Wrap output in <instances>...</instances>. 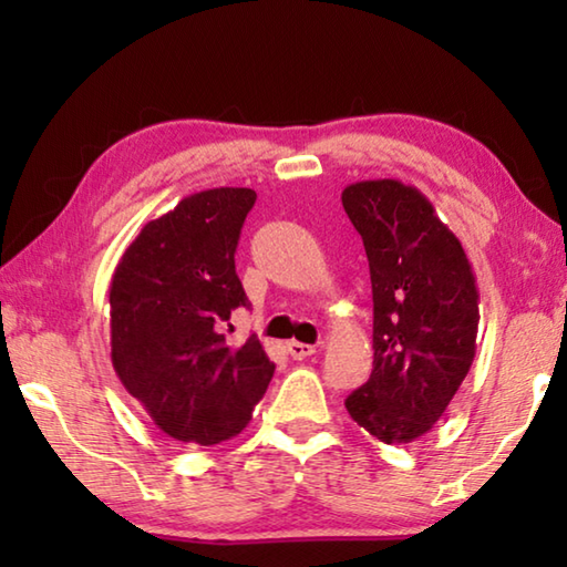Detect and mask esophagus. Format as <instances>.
<instances>
[{"mask_svg":"<svg viewBox=\"0 0 567 567\" xmlns=\"http://www.w3.org/2000/svg\"><path fill=\"white\" fill-rule=\"evenodd\" d=\"M287 352H290V358H295V360H305V358H310V354H315V344L290 340L287 342Z\"/></svg>","mask_w":567,"mask_h":567,"instance_id":"1","label":"esophagus"}]
</instances>
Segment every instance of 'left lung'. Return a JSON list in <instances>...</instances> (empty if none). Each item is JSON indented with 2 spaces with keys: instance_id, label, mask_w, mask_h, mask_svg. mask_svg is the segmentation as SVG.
Masks as SVG:
<instances>
[{
  "instance_id": "left-lung-1",
  "label": "left lung",
  "mask_w": 567,
  "mask_h": 567,
  "mask_svg": "<svg viewBox=\"0 0 567 567\" xmlns=\"http://www.w3.org/2000/svg\"><path fill=\"white\" fill-rule=\"evenodd\" d=\"M342 207L368 252L372 282L370 380L344 400L380 443H412L443 417L475 358L477 287L460 239L420 189L364 179Z\"/></svg>"
}]
</instances>
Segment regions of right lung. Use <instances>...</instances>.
<instances>
[{
	"label": "right lung",
	"mask_w": 567,
	"mask_h": 567,
	"mask_svg": "<svg viewBox=\"0 0 567 567\" xmlns=\"http://www.w3.org/2000/svg\"><path fill=\"white\" fill-rule=\"evenodd\" d=\"M255 189L195 192L124 249L110 285L112 368L162 433L217 445L243 433L270 385L262 342L223 334L247 295L235 272ZM233 328V324H229Z\"/></svg>",
	"instance_id": "add662e5"
}]
</instances>
